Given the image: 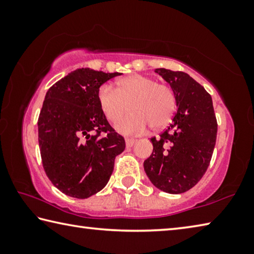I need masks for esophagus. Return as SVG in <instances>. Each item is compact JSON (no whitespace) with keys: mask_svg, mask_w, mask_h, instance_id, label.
Wrapping results in <instances>:
<instances>
[{"mask_svg":"<svg viewBox=\"0 0 254 254\" xmlns=\"http://www.w3.org/2000/svg\"><path fill=\"white\" fill-rule=\"evenodd\" d=\"M135 139H128V137H127L126 139V144H127V148H131V147H133V144L135 143Z\"/></svg>","mask_w":254,"mask_h":254,"instance_id":"obj_1","label":"esophagus"}]
</instances>
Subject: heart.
Listing matches in <instances>:
<instances>
[{"instance_id":"obj_1","label":"heart","mask_w":254,"mask_h":254,"mask_svg":"<svg viewBox=\"0 0 254 254\" xmlns=\"http://www.w3.org/2000/svg\"><path fill=\"white\" fill-rule=\"evenodd\" d=\"M97 101L102 113L112 123L127 113L128 105L131 115L115 126L123 134H139L148 126L152 130H160L170 122L177 107L173 88L140 74L119 79L117 88L101 86Z\"/></svg>"}]
</instances>
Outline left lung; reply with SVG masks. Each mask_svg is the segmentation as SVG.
Wrapping results in <instances>:
<instances>
[{"mask_svg":"<svg viewBox=\"0 0 254 254\" xmlns=\"http://www.w3.org/2000/svg\"><path fill=\"white\" fill-rule=\"evenodd\" d=\"M156 72L171 86L178 110L173 123L158 137H151L153 151L143 166L157 188L182 194L194 187L208 168L217 121L212 97L195 79L166 68H157Z\"/></svg>","mask_w":254,"mask_h":254,"instance_id":"8db88e82","label":"left lung"}]
</instances>
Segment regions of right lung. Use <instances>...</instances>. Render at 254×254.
<instances>
[{
    "label": "right lung",
    "instance_id": "obj_1",
    "mask_svg": "<svg viewBox=\"0 0 254 254\" xmlns=\"http://www.w3.org/2000/svg\"><path fill=\"white\" fill-rule=\"evenodd\" d=\"M120 72L80 68L55 83L38 119L42 166L54 186L75 198L96 194L109 182L124 137L98 105L101 86Z\"/></svg>",
    "mask_w": 254,
    "mask_h": 254
}]
</instances>
